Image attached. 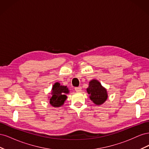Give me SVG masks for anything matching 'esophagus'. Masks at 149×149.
<instances>
[{
  "mask_svg": "<svg viewBox=\"0 0 149 149\" xmlns=\"http://www.w3.org/2000/svg\"><path fill=\"white\" fill-rule=\"evenodd\" d=\"M74 89H75V91L78 93H79L81 91V87H76L74 88Z\"/></svg>",
  "mask_w": 149,
  "mask_h": 149,
  "instance_id": "esophagus-1",
  "label": "esophagus"
}]
</instances>
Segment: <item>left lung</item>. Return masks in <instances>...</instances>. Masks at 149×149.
Masks as SVG:
<instances>
[{
    "label": "left lung",
    "mask_w": 149,
    "mask_h": 149,
    "mask_svg": "<svg viewBox=\"0 0 149 149\" xmlns=\"http://www.w3.org/2000/svg\"><path fill=\"white\" fill-rule=\"evenodd\" d=\"M89 96L94 104L100 106L107 100L108 94L107 89L103 87L97 79H92L89 82V86L86 89Z\"/></svg>",
    "instance_id": "8db88e82"
}]
</instances>
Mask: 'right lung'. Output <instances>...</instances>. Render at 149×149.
Here are the masks:
<instances>
[{"mask_svg": "<svg viewBox=\"0 0 149 149\" xmlns=\"http://www.w3.org/2000/svg\"><path fill=\"white\" fill-rule=\"evenodd\" d=\"M70 93V90L66 86L61 85L56 82L53 85L51 90V97H48L49 104L53 107H59L64 104L67 99L66 94Z\"/></svg>", "mask_w": 149, "mask_h": 149, "instance_id": "1", "label": "right lung"}]
</instances>
